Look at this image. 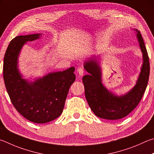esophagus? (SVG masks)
Listing matches in <instances>:
<instances>
[{
	"label": "esophagus",
	"mask_w": 154,
	"mask_h": 154,
	"mask_svg": "<svg viewBox=\"0 0 154 154\" xmlns=\"http://www.w3.org/2000/svg\"><path fill=\"white\" fill-rule=\"evenodd\" d=\"M77 73L80 75H82L85 73V70H84V69L82 68V67H79V68H78V69H77Z\"/></svg>",
	"instance_id": "1"
}]
</instances>
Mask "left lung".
I'll return each mask as SVG.
<instances>
[{
  "instance_id": "8db88e82",
  "label": "left lung",
  "mask_w": 154,
  "mask_h": 154,
  "mask_svg": "<svg viewBox=\"0 0 154 154\" xmlns=\"http://www.w3.org/2000/svg\"><path fill=\"white\" fill-rule=\"evenodd\" d=\"M134 31L142 52L143 64L135 85L128 92L117 95L105 87L99 56L93 55L84 62V68L89 73L82 77L85 97L91 110L99 118L106 120L125 118L139 104L146 89L150 69L149 57L141 33L138 29Z\"/></svg>"
}]
</instances>
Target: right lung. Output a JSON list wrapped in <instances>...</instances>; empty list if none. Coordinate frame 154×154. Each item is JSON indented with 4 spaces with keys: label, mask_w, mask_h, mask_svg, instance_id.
<instances>
[{
    "label": "right lung",
    "mask_w": 154,
    "mask_h": 154,
    "mask_svg": "<svg viewBox=\"0 0 154 154\" xmlns=\"http://www.w3.org/2000/svg\"><path fill=\"white\" fill-rule=\"evenodd\" d=\"M41 35L16 36L8 46L3 64L5 87L13 105L27 120L38 124L51 122L61 114L70 86L75 80L74 67L48 73L34 81L24 79L18 67L21 48Z\"/></svg>",
    "instance_id": "1"
}]
</instances>
